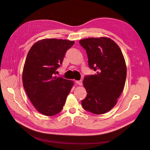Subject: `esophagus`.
<instances>
[{
  "label": "esophagus",
  "mask_w": 150,
  "mask_h": 150,
  "mask_svg": "<svg viewBox=\"0 0 150 150\" xmlns=\"http://www.w3.org/2000/svg\"><path fill=\"white\" fill-rule=\"evenodd\" d=\"M76 83H77L79 86H82V81H81V80L77 81H76Z\"/></svg>",
  "instance_id": "1"
}]
</instances>
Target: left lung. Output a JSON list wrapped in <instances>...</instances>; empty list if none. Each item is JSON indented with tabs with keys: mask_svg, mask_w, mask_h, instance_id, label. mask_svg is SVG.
I'll return each instance as SVG.
<instances>
[{
	"mask_svg": "<svg viewBox=\"0 0 150 150\" xmlns=\"http://www.w3.org/2000/svg\"><path fill=\"white\" fill-rule=\"evenodd\" d=\"M86 51L88 65L96 74L86 76L83 85L87 95L82 100L84 110L103 114L115 106L126 78V66L119 46L108 37L88 38L79 41Z\"/></svg>",
	"mask_w": 150,
	"mask_h": 150,
	"instance_id": "8db88e82",
	"label": "left lung"
}]
</instances>
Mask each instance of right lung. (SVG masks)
I'll use <instances>...</instances> for the list:
<instances>
[{"label": "right lung", "mask_w": 150, "mask_h": 150, "mask_svg": "<svg viewBox=\"0 0 150 150\" xmlns=\"http://www.w3.org/2000/svg\"><path fill=\"white\" fill-rule=\"evenodd\" d=\"M75 42L57 39L40 40L28 53L22 72L23 86L36 110L46 116L60 113L73 81L55 76L66 51Z\"/></svg>", "instance_id": "obj_1"}]
</instances>
